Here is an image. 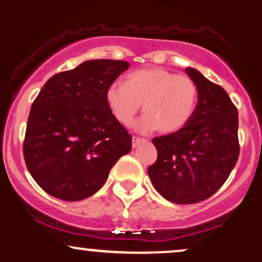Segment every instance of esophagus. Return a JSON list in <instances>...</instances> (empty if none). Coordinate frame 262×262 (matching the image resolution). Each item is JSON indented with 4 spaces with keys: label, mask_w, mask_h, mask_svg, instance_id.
I'll return each mask as SVG.
<instances>
[{
    "label": "esophagus",
    "mask_w": 262,
    "mask_h": 262,
    "mask_svg": "<svg viewBox=\"0 0 262 262\" xmlns=\"http://www.w3.org/2000/svg\"><path fill=\"white\" fill-rule=\"evenodd\" d=\"M146 139H143V138H138V137H133V139H132V146L133 148H137L138 145H140V144L145 143Z\"/></svg>",
    "instance_id": "esophagus-1"
}]
</instances>
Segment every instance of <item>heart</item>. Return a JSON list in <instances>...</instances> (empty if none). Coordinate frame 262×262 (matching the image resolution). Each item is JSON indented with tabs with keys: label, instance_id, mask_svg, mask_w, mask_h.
Here are the masks:
<instances>
[{
	"label": "heart",
	"instance_id": "obj_1",
	"mask_svg": "<svg viewBox=\"0 0 262 262\" xmlns=\"http://www.w3.org/2000/svg\"><path fill=\"white\" fill-rule=\"evenodd\" d=\"M106 101L121 124L129 127L143 103L145 116L138 124L140 132L159 129L175 133L191 121L198 101L196 82L186 75L161 68L133 71L125 85L114 82L107 89Z\"/></svg>",
	"mask_w": 262,
	"mask_h": 262
}]
</instances>
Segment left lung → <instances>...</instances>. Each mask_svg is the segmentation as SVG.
Here are the masks:
<instances>
[{"mask_svg": "<svg viewBox=\"0 0 262 262\" xmlns=\"http://www.w3.org/2000/svg\"><path fill=\"white\" fill-rule=\"evenodd\" d=\"M198 102L191 121L172 134L152 139L158 159L148 169L156 191L170 202L191 204L214 194L239 158L237 110L223 87L186 68Z\"/></svg>", "mask_w": 262, "mask_h": 262, "instance_id": "1", "label": "left lung"}]
</instances>
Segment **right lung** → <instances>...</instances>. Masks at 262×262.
I'll return each mask as SVG.
<instances>
[{"label":"right lung","mask_w":262,"mask_h":262,"mask_svg":"<svg viewBox=\"0 0 262 262\" xmlns=\"http://www.w3.org/2000/svg\"><path fill=\"white\" fill-rule=\"evenodd\" d=\"M129 62L87 60L45 82L33 102L23 155L34 181L50 196L75 202L106 182L132 135L106 101L107 89Z\"/></svg>","instance_id":"add662e5"}]
</instances>
